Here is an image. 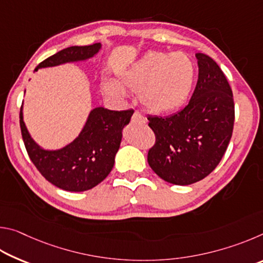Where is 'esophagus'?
Instances as JSON below:
<instances>
[{
    "label": "esophagus",
    "instance_id": "esophagus-1",
    "mask_svg": "<svg viewBox=\"0 0 263 263\" xmlns=\"http://www.w3.org/2000/svg\"><path fill=\"white\" fill-rule=\"evenodd\" d=\"M132 123H146V118L142 116L140 112H138V111H136L135 114H133L132 118H131Z\"/></svg>",
    "mask_w": 263,
    "mask_h": 263
}]
</instances>
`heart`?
Wrapping results in <instances>:
<instances>
[{
  "mask_svg": "<svg viewBox=\"0 0 263 263\" xmlns=\"http://www.w3.org/2000/svg\"><path fill=\"white\" fill-rule=\"evenodd\" d=\"M195 81V66L182 52L149 51L118 75L105 79L102 89L114 99H124L126 90L138 91L141 104L155 114L180 109L188 101Z\"/></svg>",
  "mask_w": 263,
  "mask_h": 263,
  "instance_id": "1",
  "label": "heart"
}]
</instances>
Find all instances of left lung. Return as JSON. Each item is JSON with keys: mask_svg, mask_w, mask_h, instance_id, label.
<instances>
[{"mask_svg": "<svg viewBox=\"0 0 263 263\" xmlns=\"http://www.w3.org/2000/svg\"><path fill=\"white\" fill-rule=\"evenodd\" d=\"M198 80L188 105L168 117L148 116L155 144L147 161L168 183L193 184L215 169L228 148L234 124L233 94L217 62L196 53Z\"/></svg>", "mask_w": 263, "mask_h": 263, "instance_id": "1", "label": "left lung"}]
</instances>
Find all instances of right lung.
<instances>
[{"instance_id": "obj_1", "label": "right lung", "mask_w": 263, "mask_h": 263, "mask_svg": "<svg viewBox=\"0 0 263 263\" xmlns=\"http://www.w3.org/2000/svg\"><path fill=\"white\" fill-rule=\"evenodd\" d=\"M101 43L89 46H70L47 58L37 66L55 67L87 61L101 50ZM135 111H115L95 106L89 112L81 132L64 147L45 149L33 140L24 123L23 105L20 112L21 131L31 161L53 185L67 191H86L101 183L112 171L116 153L123 138V128Z\"/></svg>"}]
</instances>
